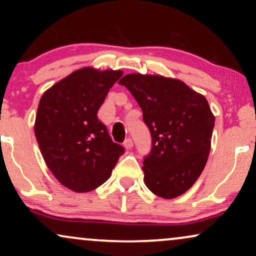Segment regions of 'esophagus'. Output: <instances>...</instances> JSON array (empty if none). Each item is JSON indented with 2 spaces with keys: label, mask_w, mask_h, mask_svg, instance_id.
Segmentation results:
<instances>
[{
  "label": "esophagus",
  "mask_w": 256,
  "mask_h": 256,
  "mask_svg": "<svg viewBox=\"0 0 256 256\" xmlns=\"http://www.w3.org/2000/svg\"><path fill=\"white\" fill-rule=\"evenodd\" d=\"M124 146H125L126 150H130L132 146H134V142H132L131 138H126L125 142H124Z\"/></svg>",
  "instance_id": "obj_1"
}]
</instances>
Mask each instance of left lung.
<instances>
[{"mask_svg": "<svg viewBox=\"0 0 256 256\" xmlns=\"http://www.w3.org/2000/svg\"><path fill=\"white\" fill-rule=\"evenodd\" d=\"M119 84L136 98L152 134L142 167L146 188L158 198H178L195 184L210 155L216 118L208 101L184 82L162 76L131 73Z\"/></svg>", "mask_w": 256, "mask_h": 256, "instance_id": "1", "label": "left lung"}]
</instances>
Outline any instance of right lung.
<instances>
[{"label":"right lung","mask_w":256,"mask_h":256,"mask_svg":"<svg viewBox=\"0 0 256 256\" xmlns=\"http://www.w3.org/2000/svg\"><path fill=\"white\" fill-rule=\"evenodd\" d=\"M122 71L84 67L49 88L40 100L34 134L54 177L76 192L110 177L125 149L114 143L98 112Z\"/></svg>","instance_id":"obj_1"}]
</instances>
